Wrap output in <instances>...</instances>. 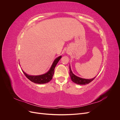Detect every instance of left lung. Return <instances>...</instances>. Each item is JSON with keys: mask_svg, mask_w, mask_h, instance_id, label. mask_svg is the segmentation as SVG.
<instances>
[{"mask_svg": "<svg viewBox=\"0 0 120 120\" xmlns=\"http://www.w3.org/2000/svg\"><path fill=\"white\" fill-rule=\"evenodd\" d=\"M70 77L71 78V81L73 82H74L77 83V84H79V85H86L88 84L90 82H91L92 81H93L95 78H96V77L91 79H82L81 78H79L76 76L71 71V68L70 67Z\"/></svg>", "mask_w": 120, "mask_h": 120, "instance_id": "8db88e82", "label": "left lung"}]
</instances>
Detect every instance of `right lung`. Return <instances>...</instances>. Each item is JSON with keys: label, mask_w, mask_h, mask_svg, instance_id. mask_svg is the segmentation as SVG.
<instances>
[{"label": "right lung", "mask_w": 120, "mask_h": 120, "mask_svg": "<svg viewBox=\"0 0 120 120\" xmlns=\"http://www.w3.org/2000/svg\"><path fill=\"white\" fill-rule=\"evenodd\" d=\"M61 56H60L54 60L52 66L49 69V70L46 72V73L39 75H30L26 74L23 71V72L25 75L26 76V78L30 79L32 82H34L35 83H38V84H43V83H45L49 82L51 81L52 79V77L54 74V68H55L56 64L59 62V61L61 59Z\"/></svg>", "instance_id": "add662e5"}]
</instances>
